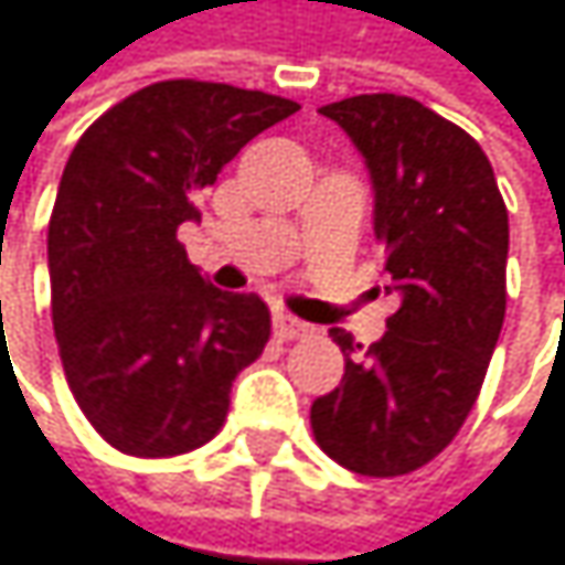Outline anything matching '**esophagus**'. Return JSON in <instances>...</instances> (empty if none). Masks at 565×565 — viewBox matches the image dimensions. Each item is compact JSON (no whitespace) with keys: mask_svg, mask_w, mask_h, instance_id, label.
<instances>
[{"mask_svg":"<svg viewBox=\"0 0 565 565\" xmlns=\"http://www.w3.org/2000/svg\"><path fill=\"white\" fill-rule=\"evenodd\" d=\"M274 334L280 341H298V338H308L311 334V324H305V321H298V318L280 311V315H274Z\"/></svg>","mask_w":565,"mask_h":565,"instance_id":"1","label":"esophagus"}]
</instances>
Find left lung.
<instances>
[{"label": "left lung", "instance_id": "8db88e82", "mask_svg": "<svg viewBox=\"0 0 565 565\" xmlns=\"http://www.w3.org/2000/svg\"><path fill=\"white\" fill-rule=\"evenodd\" d=\"M321 115L367 164L384 291L401 308L367 351L331 331L344 377L311 404V427L341 467L401 477L457 437L483 387L507 315V204L483 148L417 98L354 95Z\"/></svg>", "mask_w": 565, "mask_h": 565}]
</instances>
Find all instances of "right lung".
<instances>
[{"mask_svg": "<svg viewBox=\"0 0 565 565\" xmlns=\"http://www.w3.org/2000/svg\"><path fill=\"white\" fill-rule=\"evenodd\" d=\"M298 108L221 82H154L72 148L49 221L52 328L82 414L115 450L207 444L234 377L260 358L267 305L207 285L178 227L254 135Z\"/></svg>", "mask_w": 565, "mask_h": 565, "instance_id": "obj_1", "label": "right lung"}]
</instances>
